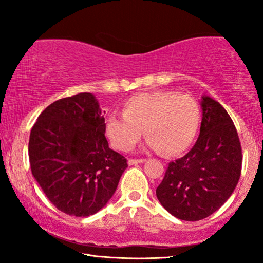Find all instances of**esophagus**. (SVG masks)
Here are the masks:
<instances>
[{"label": "esophagus", "mask_w": 263, "mask_h": 263, "mask_svg": "<svg viewBox=\"0 0 263 263\" xmlns=\"http://www.w3.org/2000/svg\"><path fill=\"white\" fill-rule=\"evenodd\" d=\"M146 159H129L128 160V164L129 165H135V164H141V163H145Z\"/></svg>", "instance_id": "1"}]
</instances>
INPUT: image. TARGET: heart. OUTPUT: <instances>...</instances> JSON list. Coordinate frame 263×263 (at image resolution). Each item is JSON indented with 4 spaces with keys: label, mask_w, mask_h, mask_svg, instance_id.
Wrapping results in <instances>:
<instances>
[{
    "label": "heart",
    "mask_w": 263,
    "mask_h": 263,
    "mask_svg": "<svg viewBox=\"0 0 263 263\" xmlns=\"http://www.w3.org/2000/svg\"><path fill=\"white\" fill-rule=\"evenodd\" d=\"M199 104L190 96L172 91L140 93L124 104L123 114L106 117L105 134L121 151L135 146L145 129L147 146L175 156L188 149L200 128Z\"/></svg>",
    "instance_id": "heart-1"
}]
</instances>
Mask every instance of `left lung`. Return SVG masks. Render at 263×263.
<instances>
[{"label": "left lung", "mask_w": 263, "mask_h": 263, "mask_svg": "<svg viewBox=\"0 0 263 263\" xmlns=\"http://www.w3.org/2000/svg\"><path fill=\"white\" fill-rule=\"evenodd\" d=\"M200 135L184 157L171 161L156 190L174 217L197 221L232 195L242 170V147L231 117L217 100L201 97Z\"/></svg>", "instance_id": "left-lung-1"}]
</instances>
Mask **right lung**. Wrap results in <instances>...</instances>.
Masks as SVG:
<instances>
[{"label":"right lung","mask_w":263,"mask_h":263,"mask_svg":"<svg viewBox=\"0 0 263 263\" xmlns=\"http://www.w3.org/2000/svg\"><path fill=\"white\" fill-rule=\"evenodd\" d=\"M28 158L46 197L74 217L102 210L128 167L127 159L109 147L105 118L92 93L56 100L39 115L30 134Z\"/></svg>","instance_id":"right-lung-1"}]
</instances>
